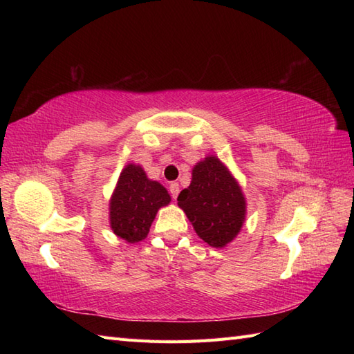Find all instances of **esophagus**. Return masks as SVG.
<instances>
[{"mask_svg":"<svg viewBox=\"0 0 354 354\" xmlns=\"http://www.w3.org/2000/svg\"><path fill=\"white\" fill-rule=\"evenodd\" d=\"M169 192L171 194L173 199L178 198V193H179V184L178 183H170L169 184Z\"/></svg>","mask_w":354,"mask_h":354,"instance_id":"obj_1","label":"esophagus"}]
</instances>
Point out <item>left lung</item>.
<instances>
[{
  "label": "left lung",
  "mask_w": 354,
  "mask_h": 354,
  "mask_svg": "<svg viewBox=\"0 0 354 354\" xmlns=\"http://www.w3.org/2000/svg\"><path fill=\"white\" fill-rule=\"evenodd\" d=\"M198 236L213 248L234 239L245 221L246 204L236 179L216 156H208L193 169L189 189L178 196Z\"/></svg>",
  "instance_id": "obj_1"
}]
</instances>
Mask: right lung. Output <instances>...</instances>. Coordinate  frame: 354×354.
<instances>
[{
    "label": "right lung",
    "instance_id": "obj_1",
    "mask_svg": "<svg viewBox=\"0 0 354 354\" xmlns=\"http://www.w3.org/2000/svg\"><path fill=\"white\" fill-rule=\"evenodd\" d=\"M169 202V193L160 183L147 179L140 165L129 164L112 194L111 228L129 243L140 242L147 236L158 209Z\"/></svg>",
    "mask_w": 354,
    "mask_h": 354
}]
</instances>
